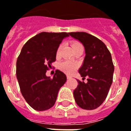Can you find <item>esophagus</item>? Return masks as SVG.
Masks as SVG:
<instances>
[{
    "label": "esophagus",
    "instance_id": "1",
    "mask_svg": "<svg viewBox=\"0 0 131 131\" xmlns=\"http://www.w3.org/2000/svg\"><path fill=\"white\" fill-rule=\"evenodd\" d=\"M71 77L69 76V75H67V79H71Z\"/></svg>",
    "mask_w": 131,
    "mask_h": 131
}]
</instances>
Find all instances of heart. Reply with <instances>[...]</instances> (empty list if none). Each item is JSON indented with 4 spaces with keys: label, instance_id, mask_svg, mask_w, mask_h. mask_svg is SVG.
Segmentation results:
<instances>
[{
    "label": "heart",
    "instance_id": "1",
    "mask_svg": "<svg viewBox=\"0 0 131 131\" xmlns=\"http://www.w3.org/2000/svg\"><path fill=\"white\" fill-rule=\"evenodd\" d=\"M80 48H83V46L81 43L78 42V41H74L72 43V48H73V51L76 50L77 49ZM60 52V46H59L58 48L57 49V51H56V55L59 56ZM59 67L64 73H67V74H71V73H73L77 69L78 65L75 62L67 60L63 61V62H60V64H59Z\"/></svg>",
    "mask_w": 131,
    "mask_h": 131
}]
</instances>
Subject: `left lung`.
Returning <instances> with one entry per match:
<instances>
[{
  "label": "left lung",
  "mask_w": 131,
  "mask_h": 131,
  "mask_svg": "<svg viewBox=\"0 0 131 131\" xmlns=\"http://www.w3.org/2000/svg\"><path fill=\"white\" fill-rule=\"evenodd\" d=\"M69 35L79 40L85 48V56L79 69L81 77L88 82L77 80L73 91L77 104L85 110H93L101 106L108 95L114 71L112 56L102 41L85 32H71Z\"/></svg>",
  "instance_id": "1"
}]
</instances>
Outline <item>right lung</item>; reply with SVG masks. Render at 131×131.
Wrapping results in <instances>:
<instances>
[{"mask_svg": "<svg viewBox=\"0 0 131 131\" xmlns=\"http://www.w3.org/2000/svg\"><path fill=\"white\" fill-rule=\"evenodd\" d=\"M69 33L41 32L31 38L22 48L17 60L16 75L22 95L27 104L38 111L52 108L60 88L67 81L66 75L56 70L51 79L46 75L56 51Z\"/></svg>", "mask_w": 131, "mask_h": 131, "instance_id": "add662e5", "label": "right lung"}]
</instances>
